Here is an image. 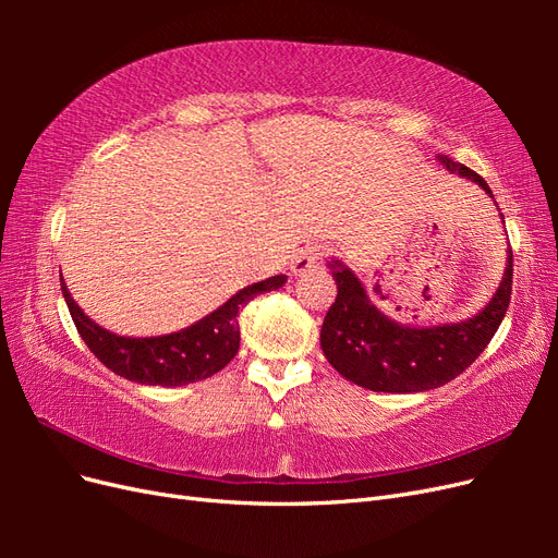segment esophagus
Segmentation results:
<instances>
[{
    "label": "esophagus",
    "mask_w": 558,
    "mask_h": 558,
    "mask_svg": "<svg viewBox=\"0 0 558 558\" xmlns=\"http://www.w3.org/2000/svg\"><path fill=\"white\" fill-rule=\"evenodd\" d=\"M324 256H328V248H326V246H316V244H314V246H305V248H302L300 256L295 258V263H293V272H295V275L305 272L307 267L316 265Z\"/></svg>",
    "instance_id": "34e87169"
}]
</instances>
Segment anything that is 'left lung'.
<instances>
[{
  "mask_svg": "<svg viewBox=\"0 0 558 558\" xmlns=\"http://www.w3.org/2000/svg\"><path fill=\"white\" fill-rule=\"evenodd\" d=\"M440 162L492 195L488 183L465 165L447 156H440ZM330 269L337 298L320 326V349L344 379L381 393L428 391L459 377L492 342L512 295L510 251L498 291L480 314L461 324L414 328L379 312L359 277L340 260L330 263Z\"/></svg>",
  "mask_w": 558,
  "mask_h": 558,
  "instance_id": "8db88e82",
  "label": "left lung"
}]
</instances>
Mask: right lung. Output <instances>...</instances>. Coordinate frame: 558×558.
Masks as SVG:
<instances>
[{"label":"right lung","instance_id":"add662e5","mask_svg":"<svg viewBox=\"0 0 558 558\" xmlns=\"http://www.w3.org/2000/svg\"><path fill=\"white\" fill-rule=\"evenodd\" d=\"M286 283L283 275L251 283L226 305L179 332L158 337H123L97 326L83 314L62 281V295L83 342L111 373L146 386H185L223 369L240 349V310Z\"/></svg>","mask_w":558,"mask_h":558}]
</instances>
